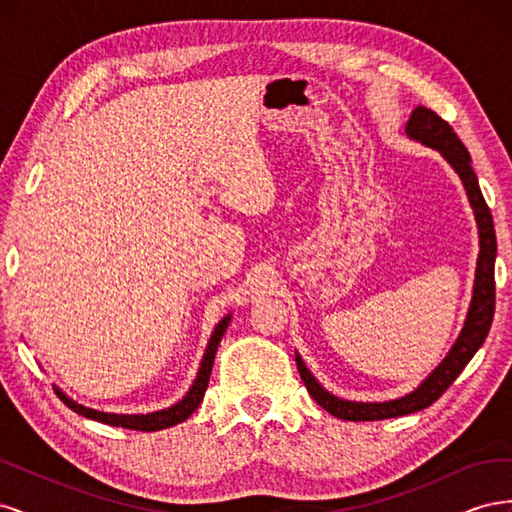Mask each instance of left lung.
I'll use <instances>...</instances> for the list:
<instances>
[{
    "instance_id": "left-lung-1",
    "label": "left lung",
    "mask_w": 512,
    "mask_h": 512,
    "mask_svg": "<svg viewBox=\"0 0 512 512\" xmlns=\"http://www.w3.org/2000/svg\"><path fill=\"white\" fill-rule=\"evenodd\" d=\"M404 134L412 141L421 143L425 147L436 149L440 156L451 164V168L459 175L463 190L468 194L470 207L474 211V220L478 228V258H476V273H474V288H472V299L466 320H463V327L455 339L451 350L446 352L444 359L438 363V367L431 371V374L416 386L414 391L401 395L397 399L389 401H350L344 397H337L329 393L324 386L314 378L312 371L307 369L305 361L301 359L299 352H294V359H297V367L301 380L305 382V389L316 399V404L331 412L337 418H344V421H382V418H393V416H404L423 410L431 406L448 386L455 382V378L461 374L463 367L470 363L476 350L483 346L485 337L491 329V320L495 312V254H498V245H495V230H493V218L491 211L485 203L483 192H480V185L476 179V173L472 170V160L468 149L453 132L448 123L438 117L431 108L416 106Z\"/></svg>"
}]
</instances>
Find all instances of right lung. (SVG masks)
<instances>
[{
	"mask_svg": "<svg viewBox=\"0 0 512 512\" xmlns=\"http://www.w3.org/2000/svg\"><path fill=\"white\" fill-rule=\"evenodd\" d=\"M230 320H232V314H226L218 324H215V329H213L209 342H207L203 359H200V367L196 371V378H194L192 386L179 401H175L173 406L156 410V412H147V414H115V412H102V410L87 408V406L79 404V401H74L72 397H68L64 391L59 389V386H55V393L76 414L91 418V421L104 423V425L138 429V431H158V429H166V427H173L177 423H183L185 418L192 416V412L200 406V401H203V397H205L209 376H211V367H213V361H215V352H218L222 335L226 333Z\"/></svg>",
	"mask_w": 512,
	"mask_h": 512,
	"instance_id": "1",
	"label": "right lung"
}]
</instances>
